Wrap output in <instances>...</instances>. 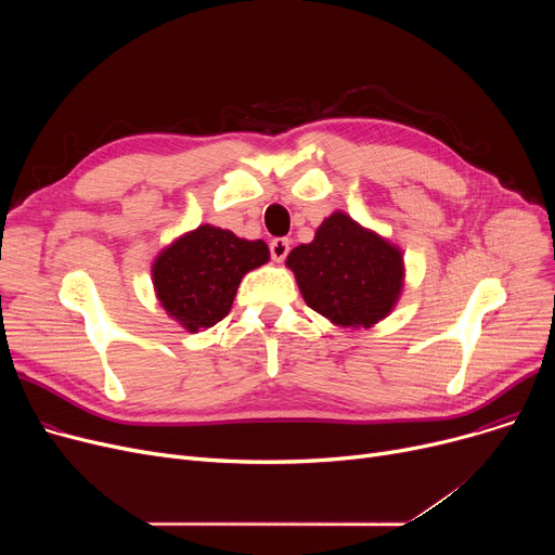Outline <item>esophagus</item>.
I'll list each match as a JSON object with an SVG mask.
<instances>
[{
	"label": "esophagus",
	"instance_id": "1",
	"mask_svg": "<svg viewBox=\"0 0 555 555\" xmlns=\"http://www.w3.org/2000/svg\"><path fill=\"white\" fill-rule=\"evenodd\" d=\"M287 251H289V241H287V238H274V241L270 243V254H272V258H274L276 262H283L285 256H287Z\"/></svg>",
	"mask_w": 555,
	"mask_h": 555
}]
</instances>
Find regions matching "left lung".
I'll list each match as a JSON object with an SVG mask.
<instances>
[{
	"label": "left lung",
	"mask_w": 555,
	"mask_h": 555,
	"mask_svg": "<svg viewBox=\"0 0 555 555\" xmlns=\"http://www.w3.org/2000/svg\"><path fill=\"white\" fill-rule=\"evenodd\" d=\"M304 301L341 328H369L385 319L400 293L404 266L396 245L335 211L314 241L287 254Z\"/></svg>",
	"instance_id": "obj_1"
}]
</instances>
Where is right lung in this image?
Listing matches in <instances>:
<instances>
[{"label":"right lung","instance_id":"1","mask_svg":"<svg viewBox=\"0 0 555 555\" xmlns=\"http://www.w3.org/2000/svg\"><path fill=\"white\" fill-rule=\"evenodd\" d=\"M268 260L270 249L262 241H245L229 229L202 224L155 258V293L172 319L197 333L229 314L243 276Z\"/></svg>","mask_w":555,"mask_h":555}]
</instances>
